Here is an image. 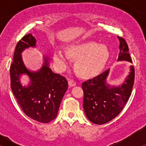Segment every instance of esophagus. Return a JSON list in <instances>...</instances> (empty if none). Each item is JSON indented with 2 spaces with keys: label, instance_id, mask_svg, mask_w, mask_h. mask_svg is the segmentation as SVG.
Segmentation results:
<instances>
[{
  "label": "esophagus",
  "instance_id": "1",
  "mask_svg": "<svg viewBox=\"0 0 146 146\" xmlns=\"http://www.w3.org/2000/svg\"><path fill=\"white\" fill-rule=\"evenodd\" d=\"M77 82L74 80H69V87H73V86H75Z\"/></svg>",
  "mask_w": 146,
  "mask_h": 146
}]
</instances>
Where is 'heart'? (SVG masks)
Instances as JSON below:
<instances>
[{"mask_svg": "<svg viewBox=\"0 0 146 146\" xmlns=\"http://www.w3.org/2000/svg\"><path fill=\"white\" fill-rule=\"evenodd\" d=\"M69 56L77 58L76 69L82 76L96 74L102 69L109 57L106 45L99 44L95 42H85L72 44L68 47ZM53 60L59 69H65L68 62V55L61 50L54 52Z\"/></svg>", "mask_w": 146, "mask_h": 146, "instance_id": "obj_1", "label": "heart"}]
</instances>
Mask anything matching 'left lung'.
I'll list each match as a JSON object with an SVG mask.
<instances>
[{
    "mask_svg": "<svg viewBox=\"0 0 146 146\" xmlns=\"http://www.w3.org/2000/svg\"><path fill=\"white\" fill-rule=\"evenodd\" d=\"M118 38L120 44L117 60L131 63L128 45L123 38ZM109 73L110 69L82 84L85 113L88 119L96 124H104L115 118L124 108L133 87L135 69L132 66H130L129 74L119 86H110L107 82Z\"/></svg>",
    "mask_w": 146,
    "mask_h": 146,
    "instance_id": "obj_1",
    "label": "left lung"
}]
</instances>
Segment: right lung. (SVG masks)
I'll list each match as a JSON object with an SVG mask.
<instances>
[{
  "label": "right lung",
  "instance_id": "right-lung-1",
  "mask_svg": "<svg viewBox=\"0 0 146 146\" xmlns=\"http://www.w3.org/2000/svg\"><path fill=\"white\" fill-rule=\"evenodd\" d=\"M36 46V39L31 33L25 35L18 42L10 67L11 88L26 115L41 123H48L57 116L68 82L50 69L48 56L44 55L43 64L38 70L31 71L25 66L22 52ZM23 75L28 76L30 79L28 86H23L20 82Z\"/></svg>",
  "mask_w": 146,
  "mask_h": 146
}]
</instances>
